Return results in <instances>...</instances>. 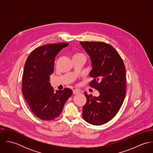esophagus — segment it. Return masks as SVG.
<instances>
[{
	"label": "esophagus",
	"mask_w": 153,
	"mask_h": 153,
	"mask_svg": "<svg viewBox=\"0 0 153 153\" xmlns=\"http://www.w3.org/2000/svg\"><path fill=\"white\" fill-rule=\"evenodd\" d=\"M79 93H80L79 90H78V89H74L73 90V94H79Z\"/></svg>",
	"instance_id": "34e87169"
}]
</instances>
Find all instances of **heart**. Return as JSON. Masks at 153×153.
<instances>
[{
  "instance_id": "heart-1",
  "label": "heart",
  "mask_w": 153,
  "mask_h": 153,
  "mask_svg": "<svg viewBox=\"0 0 153 153\" xmlns=\"http://www.w3.org/2000/svg\"><path fill=\"white\" fill-rule=\"evenodd\" d=\"M77 55H82V54H77Z\"/></svg>"
}]
</instances>
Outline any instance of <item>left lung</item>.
<instances>
[{"label":"left lung","instance_id":"8db88e82","mask_svg":"<svg viewBox=\"0 0 153 153\" xmlns=\"http://www.w3.org/2000/svg\"><path fill=\"white\" fill-rule=\"evenodd\" d=\"M89 55L94 79L89 85L98 90L100 95L93 97L85 92L87 102L83 107L85 121L100 126L117 114L126 94V68L122 58L113 46L100 42H81Z\"/></svg>","mask_w":153,"mask_h":153}]
</instances>
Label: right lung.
I'll return each mask as SVG.
<instances>
[{"label":"right lung","mask_w":153,"mask_h":153,"mask_svg":"<svg viewBox=\"0 0 153 153\" xmlns=\"http://www.w3.org/2000/svg\"><path fill=\"white\" fill-rule=\"evenodd\" d=\"M69 44L45 45L32 51L25 62L22 76V93L32 112L43 120H52L61 113L64 104L72 95L65 88L54 89L49 82L57 54Z\"/></svg>","instance_id":"obj_1"}]
</instances>
